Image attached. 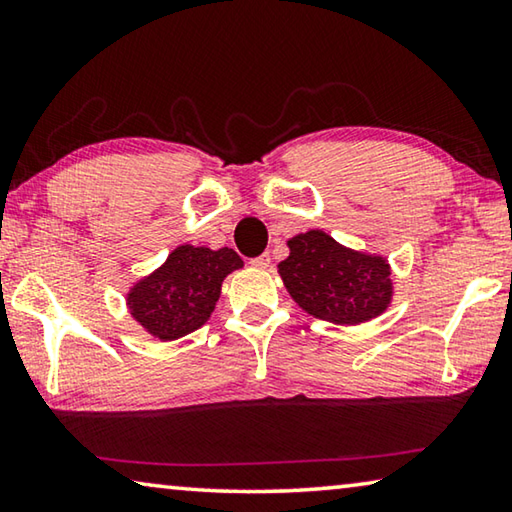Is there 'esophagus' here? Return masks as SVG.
<instances>
[{"label": "esophagus", "instance_id": "34e87169", "mask_svg": "<svg viewBox=\"0 0 512 512\" xmlns=\"http://www.w3.org/2000/svg\"><path fill=\"white\" fill-rule=\"evenodd\" d=\"M268 264H271V255L268 253H262L259 257L250 259V266H255V268H268Z\"/></svg>", "mask_w": 512, "mask_h": 512}]
</instances>
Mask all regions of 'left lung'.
Masks as SVG:
<instances>
[{"mask_svg":"<svg viewBox=\"0 0 512 512\" xmlns=\"http://www.w3.org/2000/svg\"><path fill=\"white\" fill-rule=\"evenodd\" d=\"M289 250L277 271L291 298L314 318L359 325L391 305V266L384 257L345 248L323 230L289 239Z\"/></svg>","mask_w":512,"mask_h":512,"instance_id":"1","label":"left lung"}]
</instances>
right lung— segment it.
<instances>
[{"label": "right lung", "mask_w": 512, "mask_h": 512, "mask_svg": "<svg viewBox=\"0 0 512 512\" xmlns=\"http://www.w3.org/2000/svg\"><path fill=\"white\" fill-rule=\"evenodd\" d=\"M244 266L232 248L178 246L128 291L131 316L160 341H176L212 316L225 275Z\"/></svg>", "instance_id": "right-lung-1"}]
</instances>
